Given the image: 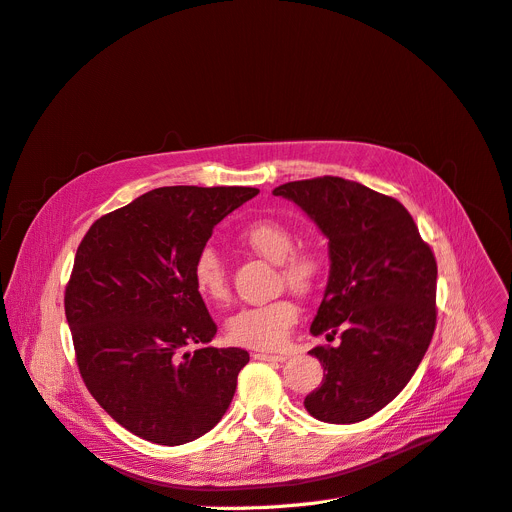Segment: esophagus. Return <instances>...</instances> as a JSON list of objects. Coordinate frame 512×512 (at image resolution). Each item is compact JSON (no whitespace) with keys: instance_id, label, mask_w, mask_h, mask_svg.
<instances>
[{"instance_id":"34e87169","label":"esophagus","mask_w":512,"mask_h":512,"mask_svg":"<svg viewBox=\"0 0 512 512\" xmlns=\"http://www.w3.org/2000/svg\"><path fill=\"white\" fill-rule=\"evenodd\" d=\"M255 360H261V362H284V360H286V355H284V353L257 351V353H255Z\"/></svg>"}]
</instances>
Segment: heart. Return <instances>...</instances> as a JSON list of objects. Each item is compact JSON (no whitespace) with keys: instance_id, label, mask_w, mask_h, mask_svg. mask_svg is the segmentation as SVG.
Masks as SVG:
<instances>
[{"instance_id":"1","label":"heart","mask_w":512,"mask_h":512,"mask_svg":"<svg viewBox=\"0 0 512 512\" xmlns=\"http://www.w3.org/2000/svg\"><path fill=\"white\" fill-rule=\"evenodd\" d=\"M240 242L268 261L280 265V280L299 295H311L322 284L326 261L311 247L295 249V234L280 221L257 219L238 234ZM192 284L198 297L211 305L230 301V280L226 265L211 247L198 251L192 263ZM301 318V307L293 297L242 307L228 320V337L232 343L251 349H280L291 337Z\"/></svg>"}]
</instances>
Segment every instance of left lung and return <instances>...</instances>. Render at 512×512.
I'll return each instance as SVG.
<instances>
[{"label":"left lung","mask_w":512,"mask_h":512,"mask_svg":"<svg viewBox=\"0 0 512 512\" xmlns=\"http://www.w3.org/2000/svg\"><path fill=\"white\" fill-rule=\"evenodd\" d=\"M328 238L330 278L311 335L324 368L307 412L332 425L370 418L397 397L425 358L437 322V261L408 209L393 196L343 177L274 188Z\"/></svg>","instance_id":"1"}]
</instances>
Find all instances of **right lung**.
I'll use <instances>...</instances> for the list:
<instances>
[{"label": "right lung", "instance_id": "obj_1", "mask_svg": "<svg viewBox=\"0 0 512 512\" xmlns=\"http://www.w3.org/2000/svg\"><path fill=\"white\" fill-rule=\"evenodd\" d=\"M257 188L165 186L102 215L64 291L81 379L121 427L182 446L226 414L249 353L217 349L192 263L213 228Z\"/></svg>", "mask_w": 512, "mask_h": 512}]
</instances>
